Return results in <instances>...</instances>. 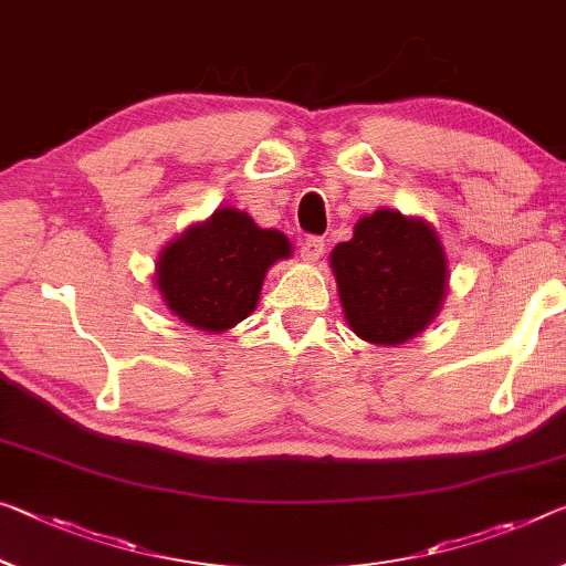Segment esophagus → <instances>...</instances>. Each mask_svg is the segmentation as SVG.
Here are the masks:
<instances>
[{
	"mask_svg": "<svg viewBox=\"0 0 566 566\" xmlns=\"http://www.w3.org/2000/svg\"><path fill=\"white\" fill-rule=\"evenodd\" d=\"M298 250H301V258L306 260V263H316V260L324 255L326 245H324V240L316 238V234H308V238H303Z\"/></svg>",
	"mask_w": 566,
	"mask_h": 566,
	"instance_id": "esophagus-1",
	"label": "esophagus"
}]
</instances>
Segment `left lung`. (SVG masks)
<instances>
[{
  "mask_svg": "<svg viewBox=\"0 0 566 566\" xmlns=\"http://www.w3.org/2000/svg\"><path fill=\"white\" fill-rule=\"evenodd\" d=\"M338 301L364 342L397 346L424 332L448 289L438 232L420 217L377 210L361 217L349 242L332 250Z\"/></svg>",
  "mask_w": 566,
  "mask_h": 566,
  "instance_id": "1",
  "label": "left lung"
}]
</instances>
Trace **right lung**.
<instances>
[{
  "label": "right lung",
  "instance_id": "obj_1",
  "mask_svg": "<svg viewBox=\"0 0 566 566\" xmlns=\"http://www.w3.org/2000/svg\"><path fill=\"white\" fill-rule=\"evenodd\" d=\"M291 253L283 232L258 228L248 212L222 207L161 250L156 289L174 316L220 334L255 311L268 268Z\"/></svg>",
  "mask_w": 566,
  "mask_h": 566
}]
</instances>
